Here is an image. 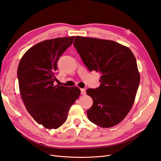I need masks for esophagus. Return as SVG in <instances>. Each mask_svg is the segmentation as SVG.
Returning a JSON list of instances; mask_svg holds the SVG:
<instances>
[{"label":"esophagus","mask_w":161,"mask_h":161,"mask_svg":"<svg viewBox=\"0 0 161 161\" xmlns=\"http://www.w3.org/2000/svg\"><path fill=\"white\" fill-rule=\"evenodd\" d=\"M80 91H81V94L82 95H85L86 94V90L84 88H81L80 89Z\"/></svg>","instance_id":"obj_1"}]
</instances>
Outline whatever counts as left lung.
I'll return each instance as SVG.
<instances>
[{"label":"left lung","mask_w":161,"mask_h":161,"mask_svg":"<svg viewBox=\"0 0 161 161\" xmlns=\"http://www.w3.org/2000/svg\"><path fill=\"white\" fill-rule=\"evenodd\" d=\"M74 46L90 71L99 72L100 85L86 93L93 100L88 119L101 127L116 125L129 113L140 82L132 51L117 42L76 36Z\"/></svg>","instance_id":"obj_1"}]
</instances>
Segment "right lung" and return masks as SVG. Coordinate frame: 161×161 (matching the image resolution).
<instances>
[{"label":"right lung","mask_w":161,"mask_h":161,"mask_svg":"<svg viewBox=\"0 0 161 161\" xmlns=\"http://www.w3.org/2000/svg\"><path fill=\"white\" fill-rule=\"evenodd\" d=\"M74 36L55 38L36 44L22 56L17 76L22 100L28 113L47 129H57L67 118L78 99V87L55 85L57 61L71 46Z\"/></svg>","instance_id":"right-lung-1"}]
</instances>
